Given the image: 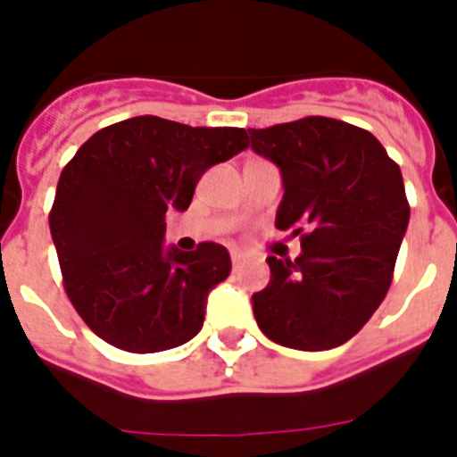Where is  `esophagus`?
Listing matches in <instances>:
<instances>
[{
    "label": "esophagus",
    "instance_id": "1",
    "mask_svg": "<svg viewBox=\"0 0 457 457\" xmlns=\"http://www.w3.org/2000/svg\"><path fill=\"white\" fill-rule=\"evenodd\" d=\"M242 256H239V253H237V251H232V268H235V270H239V268H242Z\"/></svg>",
    "mask_w": 457,
    "mask_h": 457
}]
</instances>
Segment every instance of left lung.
<instances>
[{
	"label": "left lung",
	"mask_w": 457,
	"mask_h": 457,
	"mask_svg": "<svg viewBox=\"0 0 457 457\" xmlns=\"http://www.w3.org/2000/svg\"><path fill=\"white\" fill-rule=\"evenodd\" d=\"M249 137L282 175L275 228L301 237L294 261L268 256L270 282L251 296L258 327L296 351L341 346L389 292L411 220L401 168L375 135L334 118H301Z\"/></svg>",
	"instance_id": "8db88e82"
}]
</instances>
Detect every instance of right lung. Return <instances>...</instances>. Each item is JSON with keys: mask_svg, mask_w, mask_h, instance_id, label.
Wrapping results in <instances>:
<instances>
[{"mask_svg": "<svg viewBox=\"0 0 457 457\" xmlns=\"http://www.w3.org/2000/svg\"><path fill=\"white\" fill-rule=\"evenodd\" d=\"M249 146L242 128L137 116L95 132L63 168L49 229L63 287L96 337L130 353L182 346L225 282V246H165V213L187 211L215 163Z\"/></svg>", "mask_w": 457, "mask_h": 457, "instance_id": "right-lung-1", "label": "right lung"}]
</instances>
